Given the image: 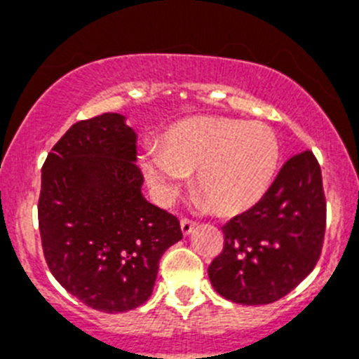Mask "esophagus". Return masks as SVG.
I'll list each match as a JSON object with an SVG mask.
<instances>
[{"label": "esophagus", "mask_w": 359, "mask_h": 359, "mask_svg": "<svg viewBox=\"0 0 359 359\" xmlns=\"http://www.w3.org/2000/svg\"><path fill=\"white\" fill-rule=\"evenodd\" d=\"M180 226H182V233L187 237L194 231L196 223L194 221H190V219H182V221H180Z\"/></svg>", "instance_id": "obj_1"}]
</instances>
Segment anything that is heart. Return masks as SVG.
Here are the masks:
<instances>
[{
    "instance_id": "obj_1",
    "label": "heart",
    "mask_w": 359,
    "mask_h": 359,
    "mask_svg": "<svg viewBox=\"0 0 359 359\" xmlns=\"http://www.w3.org/2000/svg\"><path fill=\"white\" fill-rule=\"evenodd\" d=\"M278 163L280 144L269 126L212 115L172 123L160 147H149L138 158L154 201L170 205L196 170L203 203H212L219 214L255 207L273 185Z\"/></svg>"
}]
</instances>
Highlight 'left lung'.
Listing matches in <instances>:
<instances>
[{
    "instance_id": "left-lung-1",
    "label": "left lung",
    "mask_w": 359,
    "mask_h": 359,
    "mask_svg": "<svg viewBox=\"0 0 359 359\" xmlns=\"http://www.w3.org/2000/svg\"><path fill=\"white\" fill-rule=\"evenodd\" d=\"M224 248L208 266L221 297L262 306L286 297L315 269L325 233L322 170L311 151L284 163L268 194L223 226Z\"/></svg>"
}]
</instances>
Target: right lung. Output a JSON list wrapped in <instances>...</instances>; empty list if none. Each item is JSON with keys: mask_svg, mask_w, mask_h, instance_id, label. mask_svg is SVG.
Here are the masks:
<instances>
[{"mask_svg": "<svg viewBox=\"0 0 359 359\" xmlns=\"http://www.w3.org/2000/svg\"><path fill=\"white\" fill-rule=\"evenodd\" d=\"M136 133L120 113L73 123L43 165L39 231L53 277L82 304L126 313L147 302L180 221L142 196Z\"/></svg>", "mask_w": 359, "mask_h": 359, "instance_id": "add662e5", "label": "right lung"}]
</instances>
